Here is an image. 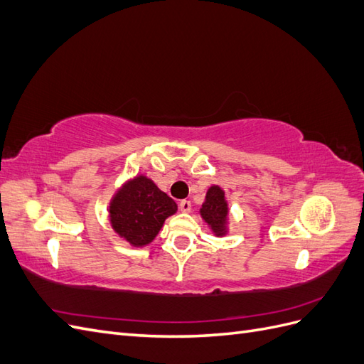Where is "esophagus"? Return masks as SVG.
I'll return each instance as SVG.
<instances>
[{
    "label": "esophagus",
    "instance_id": "obj_1",
    "mask_svg": "<svg viewBox=\"0 0 364 364\" xmlns=\"http://www.w3.org/2000/svg\"><path fill=\"white\" fill-rule=\"evenodd\" d=\"M179 209H181V213H183V214L190 213L191 211V202L190 200H182L179 203Z\"/></svg>",
    "mask_w": 364,
    "mask_h": 364
}]
</instances>
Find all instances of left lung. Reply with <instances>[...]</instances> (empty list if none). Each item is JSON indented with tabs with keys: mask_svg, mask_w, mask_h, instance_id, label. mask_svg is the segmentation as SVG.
<instances>
[{
	"mask_svg": "<svg viewBox=\"0 0 364 364\" xmlns=\"http://www.w3.org/2000/svg\"><path fill=\"white\" fill-rule=\"evenodd\" d=\"M200 217L215 237H225L229 232V205L225 190L220 185H211L206 191L200 208Z\"/></svg>",
	"mask_w": 364,
	"mask_h": 364,
	"instance_id": "8db88e82",
	"label": "left lung"
}]
</instances>
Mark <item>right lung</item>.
<instances>
[{
	"label": "right lung",
	"instance_id": "right-lung-1",
	"mask_svg": "<svg viewBox=\"0 0 364 364\" xmlns=\"http://www.w3.org/2000/svg\"><path fill=\"white\" fill-rule=\"evenodd\" d=\"M176 211V202L146 174H136L123 182L107 208L114 232L134 247L150 245L165 220Z\"/></svg>",
	"mask_w": 364,
	"mask_h": 364
}]
</instances>
